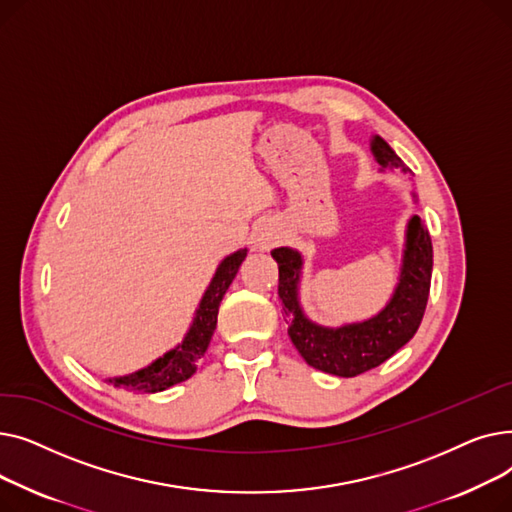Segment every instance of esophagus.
<instances>
[{"mask_svg": "<svg viewBox=\"0 0 512 512\" xmlns=\"http://www.w3.org/2000/svg\"><path fill=\"white\" fill-rule=\"evenodd\" d=\"M267 245H270V242H267V240H263V242H261V247H267Z\"/></svg>", "mask_w": 512, "mask_h": 512, "instance_id": "esophagus-1", "label": "esophagus"}]
</instances>
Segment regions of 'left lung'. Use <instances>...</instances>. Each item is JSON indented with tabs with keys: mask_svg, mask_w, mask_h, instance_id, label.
<instances>
[{
	"mask_svg": "<svg viewBox=\"0 0 512 512\" xmlns=\"http://www.w3.org/2000/svg\"><path fill=\"white\" fill-rule=\"evenodd\" d=\"M371 149L384 168L392 166L407 172L402 159L382 137H373ZM272 257L278 261L280 270L278 294L288 319V336L301 357L319 371L340 375V378H355V375L388 361L419 330L434 265L432 238H429L419 215H413L407 228L400 280L390 303L384 311L363 321V324H351L336 330L315 326L303 315L297 299L303 265L301 255L288 247H280L272 251Z\"/></svg>",
	"mask_w": 512,
	"mask_h": 512,
	"instance_id": "8db88e82",
	"label": "left lung"
}]
</instances>
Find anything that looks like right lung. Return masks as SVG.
I'll return each instance as SVG.
<instances>
[{"label":"right lung","mask_w":512,"mask_h":512,"mask_svg":"<svg viewBox=\"0 0 512 512\" xmlns=\"http://www.w3.org/2000/svg\"><path fill=\"white\" fill-rule=\"evenodd\" d=\"M245 257H247V249H242V251L232 253L230 257H226L220 263L218 272H215L209 288L203 294L201 305L193 319V326H191V330H188L182 344H178L174 351L166 353L164 357L157 359L149 367H145L137 373L124 375V378H114L107 382L114 384L116 388H122V390H134V392L149 394V392H161V390H166L174 384H180V382L191 378L197 369V361L207 351L215 324H218V309H220L224 294H226L228 286L232 284V280L236 278L238 267L242 261H245Z\"/></svg>","instance_id":"right-lung-1"}]
</instances>
